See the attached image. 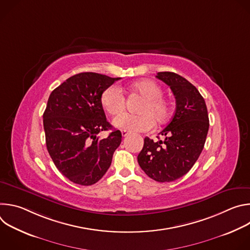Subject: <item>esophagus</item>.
Returning a JSON list of instances; mask_svg holds the SVG:
<instances>
[{
    "label": "esophagus",
    "mask_w": 250,
    "mask_h": 250,
    "mask_svg": "<svg viewBox=\"0 0 250 250\" xmlns=\"http://www.w3.org/2000/svg\"><path fill=\"white\" fill-rule=\"evenodd\" d=\"M129 133L127 132V131H125V130H122V135L124 136V137H125V136H127Z\"/></svg>",
    "instance_id": "1"
}]
</instances>
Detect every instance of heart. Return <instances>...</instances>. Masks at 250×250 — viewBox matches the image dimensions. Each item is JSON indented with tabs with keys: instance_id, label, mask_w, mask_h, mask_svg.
<instances>
[{
	"instance_id": "b5f03b06",
	"label": "heart",
	"mask_w": 250,
	"mask_h": 250,
	"mask_svg": "<svg viewBox=\"0 0 250 250\" xmlns=\"http://www.w3.org/2000/svg\"><path fill=\"white\" fill-rule=\"evenodd\" d=\"M129 90L144 98L139 104L138 115L122 114L114 119V125L122 130L130 132H145L156 125H163L171 115L170 102L163 97V89L152 80H140L132 83ZM102 108L111 116L122 113L125 109V98L122 90L111 85L100 96Z\"/></svg>"
}]
</instances>
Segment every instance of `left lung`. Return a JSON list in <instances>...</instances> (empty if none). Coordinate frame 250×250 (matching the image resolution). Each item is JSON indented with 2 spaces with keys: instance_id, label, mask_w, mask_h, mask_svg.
Masks as SVG:
<instances>
[{
  "instance_id": "1",
  "label": "left lung",
  "mask_w": 250,
  "mask_h": 250,
  "mask_svg": "<svg viewBox=\"0 0 250 250\" xmlns=\"http://www.w3.org/2000/svg\"><path fill=\"white\" fill-rule=\"evenodd\" d=\"M156 78L170 87L176 99V110L171 122L159 133L164 139L153 141L146 137L137 161L151 179L172 182L187 174L198 160L208 130V116L204 98L184 77L158 72Z\"/></svg>"
}]
</instances>
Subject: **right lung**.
Listing matches in <instances>:
<instances>
[{"instance_id": "add662e5", "label": "right lung", "mask_w": 250, "mask_h": 250, "mask_svg": "<svg viewBox=\"0 0 250 250\" xmlns=\"http://www.w3.org/2000/svg\"><path fill=\"white\" fill-rule=\"evenodd\" d=\"M121 78L84 72L68 78L54 89L43 113L48 153L55 166L70 181L90 186L111 166L122 142L114 129L106 138L98 133L111 129L100 103L102 92Z\"/></svg>"}]
</instances>
